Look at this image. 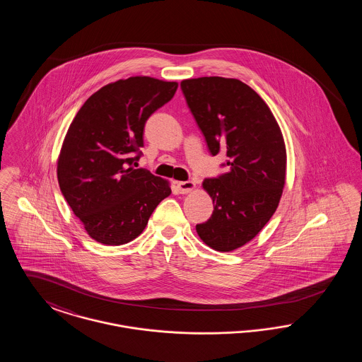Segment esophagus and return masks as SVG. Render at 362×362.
Segmentation results:
<instances>
[{"instance_id":"esophagus-1","label":"esophagus","mask_w":362,"mask_h":362,"mask_svg":"<svg viewBox=\"0 0 362 362\" xmlns=\"http://www.w3.org/2000/svg\"><path fill=\"white\" fill-rule=\"evenodd\" d=\"M177 189L180 194H187L189 191L195 189V183L192 180H187V182H177Z\"/></svg>"}]
</instances>
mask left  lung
<instances>
[{
	"label": "left lung",
	"mask_w": 362,
	"mask_h": 362,
	"mask_svg": "<svg viewBox=\"0 0 362 362\" xmlns=\"http://www.w3.org/2000/svg\"><path fill=\"white\" fill-rule=\"evenodd\" d=\"M180 88L209 152L228 157L226 173L204 180L214 210L197 233L229 252L252 240L276 210L286 173L284 137L267 104L240 80L199 77Z\"/></svg>",
	"instance_id": "left-lung-1"
}]
</instances>
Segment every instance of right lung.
<instances>
[{
	"instance_id": "1",
	"label": "right lung",
	"mask_w": 362,
	"mask_h": 362,
	"mask_svg": "<svg viewBox=\"0 0 362 362\" xmlns=\"http://www.w3.org/2000/svg\"><path fill=\"white\" fill-rule=\"evenodd\" d=\"M177 83L130 77L95 92L69 126L58 158V183L88 235L121 245L142 233L171 194L167 180L134 168L149 117L168 103Z\"/></svg>"
}]
</instances>
